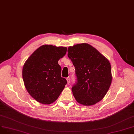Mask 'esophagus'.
<instances>
[{"label":"esophagus","mask_w":134,"mask_h":134,"mask_svg":"<svg viewBox=\"0 0 134 134\" xmlns=\"http://www.w3.org/2000/svg\"><path fill=\"white\" fill-rule=\"evenodd\" d=\"M66 80H67V84L69 85V83H70V77H67Z\"/></svg>","instance_id":"34e87169"}]
</instances>
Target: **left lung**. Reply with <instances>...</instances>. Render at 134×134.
<instances>
[{
	"label": "left lung",
	"instance_id": "obj_1",
	"mask_svg": "<svg viewBox=\"0 0 134 134\" xmlns=\"http://www.w3.org/2000/svg\"><path fill=\"white\" fill-rule=\"evenodd\" d=\"M67 52L76 70L77 82L72 87L76 100L85 106L96 104L105 97L111 84L110 62L87 43L69 47Z\"/></svg>",
	"mask_w": 134,
	"mask_h": 134
}]
</instances>
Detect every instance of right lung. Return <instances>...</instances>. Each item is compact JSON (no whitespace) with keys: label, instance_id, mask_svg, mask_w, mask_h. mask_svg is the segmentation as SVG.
<instances>
[{"label":"right lung","instance_id":"right-lung-1","mask_svg":"<svg viewBox=\"0 0 134 134\" xmlns=\"http://www.w3.org/2000/svg\"><path fill=\"white\" fill-rule=\"evenodd\" d=\"M67 49L66 47L43 45L25 61L22 70L25 87L38 102L44 105L54 102L67 84L58 63Z\"/></svg>","mask_w":134,"mask_h":134}]
</instances>
